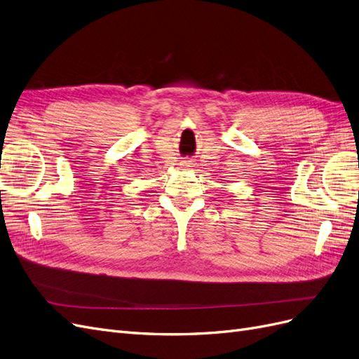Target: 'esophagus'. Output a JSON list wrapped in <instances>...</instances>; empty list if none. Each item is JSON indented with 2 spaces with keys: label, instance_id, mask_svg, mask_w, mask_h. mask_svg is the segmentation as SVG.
Masks as SVG:
<instances>
[{
  "label": "esophagus",
  "instance_id": "esophagus-1",
  "mask_svg": "<svg viewBox=\"0 0 359 359\" xmlns=\"http://www.w3.org/2000/svg\"><path fill=\"white\" fill-rule=\"evenodd\" d=\"M191 165H193V163H191L190 160H186V161H184V163H182V166H186V168H190Z\"/></svg>",
  "mask_w": 359,
  "mask_h": 359
}]
</instances>
